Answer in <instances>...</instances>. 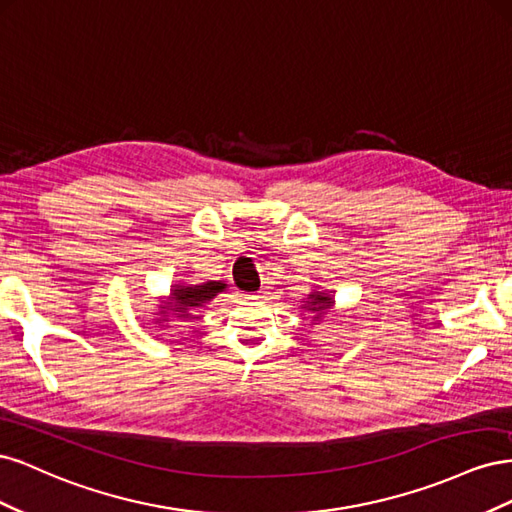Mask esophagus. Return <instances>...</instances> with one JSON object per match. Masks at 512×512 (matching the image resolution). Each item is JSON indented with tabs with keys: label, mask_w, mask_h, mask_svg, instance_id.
Here are the masks:
<instances>
[{
	"label": "esophagus",
	"mask_w": 512,
	"mask_h": 512,
	"mask_svg": "<svg viewBox=\"0 0 512 512\" xmlns=\"http://www.w3.org/2000/svg\"><path fill=\"white\" fill-rule=\"evenodd\" d=\"M269 294H271V292H269L267 288H262V290H258V292L254 294V299H258V301H267V299H269Z\"/></svg>",
	"instance_id": "obj_1"
}]
</instances>
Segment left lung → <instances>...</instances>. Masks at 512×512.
Returning <instances> with one entry per match:
<instances>
[{"instance_id": "left-lung-1", "label": "left lung", "mask_w": 512, "mask_h": 512, "mask_svg": "<svg viewBox=\"0 0 512 512\" xmlns=\"http://www.w3.org/2000/svg\"><path fill=\"white\" fill-rule=\"evenodd\" d=\"M303 307L309 309L312 314H322V312H327V309L333 307V301H331L329 294L316 292V294H309V301Z\"/></svg>"}]
</instances>
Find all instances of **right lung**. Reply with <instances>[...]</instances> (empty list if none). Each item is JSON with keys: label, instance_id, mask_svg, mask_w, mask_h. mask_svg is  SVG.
I'll list each match as a JSON object with an SVG mask.
<instances>
[{"label": "right lung", "instance_id": "1", "mask_svg": "<svg viewBox=\"0 0 512 512\" xmlns=\"http://www.w3.org/2000/svg\"><path fill=\"white\" fill-rule=\"evenodd\" d=\"M226 284L222 282H207L200 286H175L173 294H170V305H164V314L173 312L175 318H188L190 309L200 307L203 303L211 301L215 294L222 292Z\"/></svg>", "mask_w": 512, "mask_h": 512}]
</instances>
